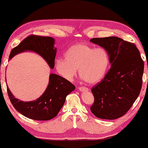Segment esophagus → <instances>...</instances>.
<instances>
[{
    "label": "esophagus",
    "instance_id": "obj_1",
    "mask_svg": "<svg viewBox=\"0 0 148 148\" xmlns=\"http://www.w3.org/2000/svg\"><path fill=\"white\" fill-rule=\"evenodd\" d=\"M78 89L80 91H85V90H89L88 88H86V87H84V86H79Z\"/></svg>",
    "mask_w": 148,
    "mask_h": 148
}]
</instances>
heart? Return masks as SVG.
<instances>
[{
  "label": "heart",
  "mask_w": 148,
  "mask_h": 148,
  "mask_svg": "<svg viewBox=\"0 0 148 148\" xmlns=\"http://www.w3.org/2000/svg\"><path fill=\"white\" fill-rule=\"evenodd\" d=\"M55 65L58 73L66 79H73L79 69L81 78L89 84H94L106 75L110 65V56L104 48L79 43L66 50L64 59H56Z\"/></svg>",
  "instance_id": "b5f03b06"
}]
</instances>
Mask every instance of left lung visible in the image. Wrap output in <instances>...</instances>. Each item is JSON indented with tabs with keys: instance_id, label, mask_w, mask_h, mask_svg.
Segmentation results:
<instances>
[{
	"instance_id": "8db88e82",
	"label": "left lung",
	"mask_w": 148,
	"mask_h": 148,
	"mask_svg": "<svg viewBox=\"0 0 148 148\" xmlns=\"http://www.w3.org/2000/svg\"><path fill=\"white\" fill-rule=\"evenodd\" d=\"M90 41L108 51L111 63L104 79L91 89L94 98L91 112L99 119H119L128 112L139 96L144 62L132 42L114 36Z\"/></svg>"
}]
</instances>
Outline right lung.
<instances>
[{
	"label": "right lung",
	"instance_id": "add662e5",
	"mask_svg": "<svg viewBox=\"0 0 148 148\" xmlns=\"http://www.w3.org/2000/svg\"><path fill=\"white\" fill-rule=\"evenodd\" d=\"M54 42L53 38L48 36H29L13 48L9 59L20 52L32 50L41 55L50 67L53 69L56 53ZM75 89V86L67 79L52 73L46 91L35 101L24 102L18 100L13 96L8 87L7 93L14 108L23 116L33 120L48 121L56 116L64 104L66 97Z\"/></svg>",
	"mask_w": 148,
	"mask_h": 148
}]
</instances>
